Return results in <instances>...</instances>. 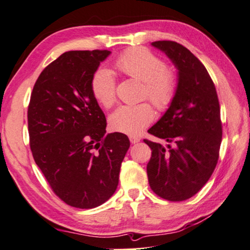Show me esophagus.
Masks as SVG:
<instances>
[{
	"mask_svg": "<svg viewBox=\"0 0 250 250\" xmlns=\"http://www.w3.org/2000/svg\"><path fill=\"white\" fill-rule=\"evenodd\" d=\"M129 139H130V141H131V144H138V142L140 141V138L136 137V136H130Z\"/></svg>",
	"mask_w": 250,
	"mask_h": 250,
	"instance_id": "obj_1",
	"label": "esophagus"
}]
</instances>
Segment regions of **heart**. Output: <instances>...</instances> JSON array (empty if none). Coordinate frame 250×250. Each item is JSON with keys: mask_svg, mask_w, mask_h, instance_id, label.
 Masks as SVG:
<instances>
[{"mask_svg": "<svg viewBox=\"0 0 250 250\" xmlns=\"http://www.w3.org/2000/svg\"><path fill=\"white\" fill-rule=\"evenodd\" d=\"M116 68L130 78L145 82V97L157 109L164 111L171 104L177 91L175 74L167 70L165 62L142 47L125 51L116 60ZM91 91L99 104L105 108L116 102V79L111 70L98 69L91 79ZM154 112L149 104L120 105L110 116L109 122L114 131L125 134L140 133L152 122Z\"/></svg>", "mask_w": 250, "mask_h": 250, "instance_id": "b5f03b06", "label": "heart"}]
</instances>
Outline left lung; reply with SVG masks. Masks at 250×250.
Listing matches in <instances>:
<instances>
[{
  "label": "left lung",
  "instance_id": "1",
  "mask_svg": "<svg viewBox=\"0 0 250 250\" xmlns=\"http://www.w3.org/2000/svg\"><path fill=\"white\" fill-rule=\"evenodd\" d=\"M151 45L173 63L178 82L171 104L148 130L168 145L145 140L152 150L146 173L156 195L182 201L195 196L216 168L223 137L219 101L208 71L187 47L173 41Z\"/></svg>",
  "mask_w": 250,
  "mask_h": 250
}]
</instances>
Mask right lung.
<instances>
[{
	"label": "right lung",
	"mask_w": 250,
	"mask_h": 250,
	"mask_svg": "<svg viewBox=\"0 0 250 250\" xmlns=\"http://www.w3.org/2000/svg\"><path fill=\"white\" fill-rule=\"evenodd\" d=\"M110 51H69L42 71L27 109L35 164L61 200L75 208L104 204L119 184L130 146L124 133H106L91 79Z\"/></svg>",
	"instance_id": "add662e5"
}]
</instances>
